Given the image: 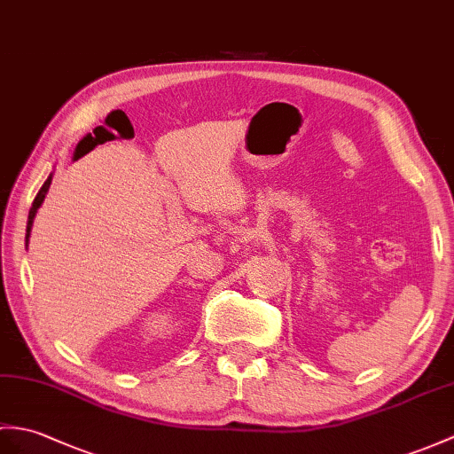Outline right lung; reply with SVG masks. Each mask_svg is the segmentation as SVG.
<instances>
[{
    "mask_svg": "<svg viewBox=\"0 0 454 454\" xmlns=\"http://www.w3.org/2000/svg\"><path fill=\"white\" fill-rule=\"evenodd\" d=\"M51 177H54V174H50L48 176V179L44 182V185L40 187V192H38V195H36V199H35V203H33V207H30V210H28V223H27V236H25V241H27V246H28V238H30V230H33V224H35V216H36V213H38V208L42 207V203H44V199H46V195H48V192H50V184H51Z\"/></svg>",
    "mask_w": 454,
    "mask_h": 454,
    "instance_id": "add662e5",
    "label": "right lung"
}]
</instances>
